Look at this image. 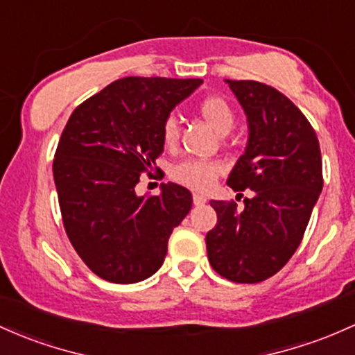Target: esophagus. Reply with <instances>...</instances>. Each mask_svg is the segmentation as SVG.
<instances>
[{
    "mask_svg": "<svg viewBox=\"0 0 355 355\" xmlns=\"http://www.w3.org/2000/svg\"><path fill=\"white\" fill-rule=\"evenodd\" d=\"M205 202H207V198L204 196H200V193H193V204L196 205H204Z\"/></svg>",
    "mask_w": 355,
    "mask_h": 355,
    "instance_id": "1",
    "label": "esophagus"
}]
</instances>
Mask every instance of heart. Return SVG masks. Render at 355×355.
Returning <instances> with one entry per match:
<instances>
[{
    "label": "heart",
    "mask_w": 355,
    "mask_h": 355,
    "mask_svg": "<svg viewBox=\"0 0 355 355\" xmlns=\"http://www.w3.org/2000/svg\"><path fill=\"white\" fill-rule=\"evenodd\" d=\"M197 112L219 135H227L234 128L236 114L231 104L219 96H207L197 104ZM180 138V128L173 114L166 116L162 124V139L166 148H173ZM224 170L222 163L214 159H184L171 170V177L178 184L193 190H207Z\"/></svg>",
    "instance_id": "1"
}]
</instances>
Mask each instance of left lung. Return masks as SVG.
<instances>
[{"mask_svg": "<svg viewBox=\"0 0 355 355\" xmlns=\"http://www.w3.org/2000/svg\"><path fill=\"white\" fill-rule=\"evenodd\" d=\"M248 116L249 138L227 178L244 209L210 200L217 225L205 236L210 266L234 283H259L295 254L322 192L318 138L285 94L256 80H225Z\"/></svg>", "mask_w": 355, "mask_h": 355, "instance_id": "8db88e82", "label": "left lung"}]
</instances>
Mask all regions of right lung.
<instances>
[{
  "instance_id": "add662e5",
  "label": "right lung",
  "mask_w": 355,
  "mask_h": 355,
  "mask_svg": "<svg viewBox=\"0 0 355 355\" xmlns=\"http://www.w3.org/2000/svg\"><path fill=\"white\" fill-rule=\"evenodd\" d=\"M202 83L124 77L70 114L53 180L69 241L99 278L130 285L155 275L192 209L185 187L168 182L159 196H138L136 185L163 153V121Z\"/></svg>"
}]
</instances>
